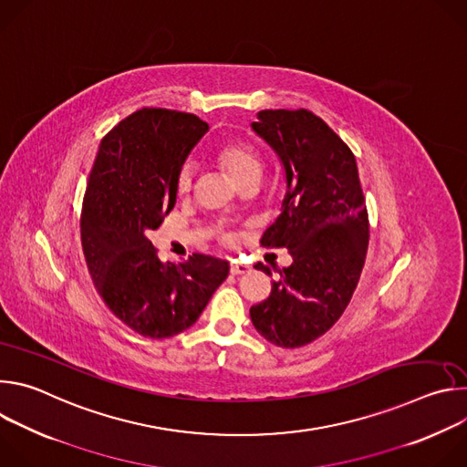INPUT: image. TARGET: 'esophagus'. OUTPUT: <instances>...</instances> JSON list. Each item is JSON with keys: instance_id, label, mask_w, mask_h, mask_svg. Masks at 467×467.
<instances>
[{"instance_id": "esophagus-1", "label": "esophagus", "mask_w": 467, "mask_h": 467, "mask_svg": "<svg viewBox=\"0 0 467 467\" xmlns=\"http://www.w3.org/2000/svg\"><path fill=\"white\" fill-rule=\"evenodd\" d=\"M229 270H231L233 275H242V274H247V272L251 270V265L245 264V262H242V260H238V258H233Z\"/></svg>"}]
</instances>
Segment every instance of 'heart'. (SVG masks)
Segmentation results:
<instances>
[{"mask_svg":"<svg viewBox=\"0 0 467 467\" xmlns=\"http://www.w3.org/2000/svg\"><path fill=\"white\" fill-rule=\"evenodd\" d=\"M216 159L220 161V164L231 173V177L234 181L254 173V171H262V164L258 155L242 142H225L216 150ZM193 181V166L188 162L179 170V177H177V190L179 193H186L192 186Z\"/></svg>","mask_w":467,"mask_h":467,"instance_id":"heart-1","label":"heart"}]
</instances>
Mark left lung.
Instances as JSON below:
<instances>
[{
    "mask_svg": "<svg viewBox=\"0 0 467 467\" xmlns=\"http://www.w3.org/2000/svg\"><path fill=\"white\" fill-rule=\"evenodd\" d=\"M251 129L277 155L286 186L281 214L260 242L286 247L292 264L249 314L260 337L294 349L325 335L351 301L369 238L366 199L355 155L321 118L260 110ZM254 268L272 275L262 262Z\"/></svg>",
    "mask_w": 467,
    "mask_h": 467,
    "instance_id": "left-lung-1",
    "label": "left lung"
}]
</instances>
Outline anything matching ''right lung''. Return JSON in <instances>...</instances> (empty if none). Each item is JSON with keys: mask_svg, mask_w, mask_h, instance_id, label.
Masks as SVG:
<instances>
[{"mask_svg": "<svg viewBox=\"0 0 467 467\" xmlns=\"http://www.w3.org/2000/svg\"><path fill=\"white\" fill-rule=\"evenodd\" d=\"M209 125L193 114L140 109L101 140L81 214L94 285L129 328L162 340L192 327L229 275V262H164L148 238L177 202V177Z\"/></svg>", "mask_w": 467, "mask_h": 467, "instance_id": "right-lung-1", "label": "right lung"}]
</instances>
